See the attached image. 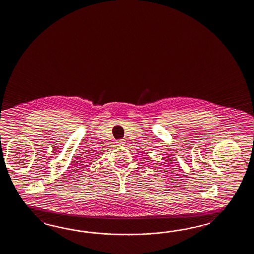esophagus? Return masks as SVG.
<instances>
[{
  "instance_id": "esophagus-1",
  "label": "esophagus",
  "mask_w": 254,
  "mask_h": 254,
  "mask_svg": "<svg viewBox=\"0 0 254 254\" xmlns=\"http://www.w3.org/2000/svg\"><path fill=\"white\" fill-rule=\"evenodd\" d=\"M117 142H118V145H125V140L124 139H121Z\"/></svg>"
}]
</instances>
